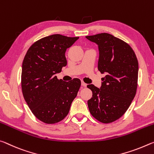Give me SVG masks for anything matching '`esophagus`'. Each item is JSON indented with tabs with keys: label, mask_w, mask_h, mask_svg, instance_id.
I'll use <instances>...</instances> for the list:
<instances>
[{
	"label": "esophagus",
	"mask_w": 154,
	"mask_h": 154,
	"mask_svg": "<svg viewBox=\"0 0 154 154\" xmlns=\"http://www.w3.org/2000/svg\"><path fill=\"white\" fill-rule=\"evenodd\" d=\"M81 85H82V87H87V84H86V83H85V82H81Z\"/></svg>",
	"instance_id": "1"
}]
</instances>
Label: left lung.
I'll list each match as a JSON object with an SVG mask.
<instances>
[{
    "instance_id": "left-lung-1",
    "label": "left lung",
    "mask_w": 154,
    "mask_h": 154,
    "mask_svg": "<svg viewBox=\"0 0 154 154\" xmlns=\"http://www.w3.org/2000/svg\"><path fill=\"white\" fill-rule=\"evenodd\" d=\"M98 45L97 68L102 79L100 89L87 85L93 95L88 100L93 117L104 123H112L124 115L137 89L138 63L134 50L126 42L103 32L86 36Z\"/></svg>"
}]
</instances>
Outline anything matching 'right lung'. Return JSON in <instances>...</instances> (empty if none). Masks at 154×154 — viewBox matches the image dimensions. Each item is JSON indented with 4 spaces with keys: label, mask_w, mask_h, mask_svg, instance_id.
<instances>
[{
    "label": "right lung",
    "mask_w": 154,
    "mask_h": 154,
    "mask_svg": "<svg viewBox=\"0 0 154 154\" xmlns=\"http://www.w3.org/2000/svg\"><path fill=\"white\" fill-rule=\"evenodd\" d=\"M79 37L55 34L35 42L22 63V94L31 112L48 124L60 122L69 113L81 85L79 79L65 82L55 74L67 65L65 51Z\"/></svg>",
    "instance_id": "1"
}]
</instances>
